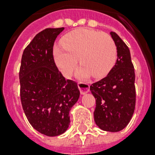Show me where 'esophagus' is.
<instances>
[{"label": "esophagus", "instance_id": "1", "mask_svg": "<svg viewBox=\"0 0 155 155\" xmlns=\"http://www.w3.org/2000/svg\"><path fill=\"white\" fill-rule=\"evenodd\" d=\"M78 87L80 89V93L82 95H84L86 93L89 92V84H87V83H84V82H80L78 83Z\"/></svg>", "mask_w": 155, "mask_h": 155}]
</instances>
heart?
<instances>
[{
  "mask_svg": "<svg viewBox=\"0 0 155 155\" xmlns=\"http://www.w3.org/2000/svg\"><path fill=\"white\" fill-rule=\"evenodd\" d=\"M63 47L54 49V58L63 75L69 77L75 71L78 58L83 66L78 70L79 77L92 75L105 76L117 61V47L108 35L97 30L80 28L71 31L62 39Z\"/></svg>",
  "mask_w": 155,
  "mask_h": 155,
  "instance_id": "obj_1",
  "label": "heart"
}]
</instances>
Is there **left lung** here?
<instances>
[{"label": "left lung", "mask_w": 155, "mask_h": 155, "mask_svg": "<svg viewBox=\"0 0 155 155\" xmlns=\"http://www.w3.org/2000/svg\"><path fill=\"white\" fill-rule=\"evenodd\" d=\"M117 58L107 76L90 86L96 99L94 120L100 129L108 132L122 130L132 118L135 108L134 68L129 47L115 32Z\"/></svg>", "instance_id": "1"}]
</instances>
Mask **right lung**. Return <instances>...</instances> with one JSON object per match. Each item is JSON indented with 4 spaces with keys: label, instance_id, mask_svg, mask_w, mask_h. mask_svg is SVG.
Wrapping results in <instances>:
<instances>
[{
    "label": "right lung",
    "instance_id": "1",
    "mask_svg": "<svg viewBox=\"0 0 155 155\" xmlns=\"http://www.w3.org/2000/svg\"><path fill=\"white\" fill-rule=\"evenodd\" d=\"M63 30L47 28L38 33L24 50L19 71L24 113L35 130L49 137L68 130L69 112L80 97L77 84L65 80L54 60V42Z\"/></svg>",
    "mask_w": 155,
    "mask_h": 155
}]
</instances>
